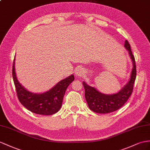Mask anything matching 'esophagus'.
<instances>
[{
	"instance_id": "esophagus-1",
	"label": "esophagus",
	"mask_w": 150,
	"mask_h": 150,
	"mask_svg": "<svg viewBox=\"0 0 150 150\" xmlns=\"http://www.w3.org/2000/svg\"><path fill=\"white\" fill-rule=\"evenodd\" d=\"M83 74H84V70L82 68H78L75 71V74L77 76H82Z\"/></svg>"
}]
</instances>
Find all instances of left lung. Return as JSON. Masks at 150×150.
I'll list each match as a JSON object with an SVG mask.
<instances>
[{"mask_svg": "<svg viewBox=\"0 0 150 150\" xmlns=\"http://www.w3.org/2000/svg\"><path fill=\"white\" fill-rule=\"evenodd\" d=\"M125 48L129 51L132 61V69L129 82L117 93L106 94L101 93L95 87L83 82L85 89V97L89 108L98 113H108L117 111L124 105L131 95L134 81L136 77V67L135 58L132 54L130 45L127 40L125 41Z\"/></svg>", "mask_w": 150, "mask_h": 150, "instance_id": "1", "label": "left lung"}]
</instances>
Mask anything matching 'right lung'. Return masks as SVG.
Masks as SVG:
<instances>
[{
    "mask_svg": "<svg viewBox=\"0 0 150 150\" xmlns=\"http://www.w3.org/2000/svg\"><path fill=\"white\" fill-rule=\"evenodd\" d=\"M15 57L13 67V77L19 101L26 109L34 113L51 115L56 113L62 106L63 99L68 86L74 81V75L57 82L51 89L43 93L28 91L18 81L15 71Z\"/></svg>",
    "mask_w": 150,
    "mask_h": 150,
    "instance_id": "add662e5",
    "label": "right lung"
}]
</instances>
